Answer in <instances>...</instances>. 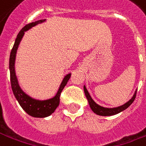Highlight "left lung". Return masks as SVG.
<instances>
[{
    "label": "left lung",
    "instance_id": "left-lung-1",
    "mask_svg": "<svg viewBox=\"0 0 146 146\" xmlns=\"http://www.w3.org/2000/svg\"><path fill=\"white\" fill-rule=\"evenodd\" d=\"M84 91H85V94H86V98H87V100H88L89 104H90V107L91 108V110H92L95 114L99 115H103V116L113 115H116V114L123 111V110L127 109V108L133 103V101H134L135 98H136V95H137V91H136L135 94H134V95L133 96V98H131L128 102H127L126 103H124L123 105H122V106L115 108H107L99 106L98 104H97V103L94 101L93 99H92V98L90 97L88 90H86L85 86H84Z\"/></svg>",
    "mask_w": 146,
    "mask_h": 146
}]
</instances>
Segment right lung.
I'll return each instance as SVG.
<instances>
[{
    "label": "right lung",
    "instance_id": "right-lung-1",
    "mask_svg": "<svg viewBox=\"0 0 146 146\" xmlns=\"http://www.w3.org/2000/svg\"><path fill=\"white\" fill-rule=\"evenodd\" d=\"M44 20H38L35 21L34 23H29L26 25L24 27L19 31L18 36L15 39V43L13 44V47L10 52L9 56V71H10V82H11V87L13 90V94L15 96L16 99L20 104V106L23 108V109L30 115L36 118H44L49 116L51 114H52L55 110L56 109L59 104H60V96L62 92L63 89L66 86V84L71 77V73L67 74L63 79L62 82L60 86V88L58 90L56 94L50 99L47 100H37L32 98L27 95L25 92H23V90L20 88L18 85V79L16 77L15 69H14V64H15V57H16V53L18 50V45L20 43L21 39L24 35L25 31H27L30 28L35 27V25L39 23H43Z\"/></svg>",
    "mask_w": 146,
    "mask_h": 146
}]
</instances>
